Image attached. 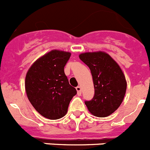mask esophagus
<instances>
[{
    "label": "esophagus",
    "instance_id": "1",
    "mask_svg": "<svg viewBox=\"0 0 150 150\" xmlns=\"http://www.w3.org/2000/svg\"><path fill=\"white\" fill-rule=\"evenodd\" d=\"M76 90H77V92H78V96L81 95V87L78 86V87H76Z\"/></svg>",
    "mask_w": 150,
    "mask_h": 150
}]
</instances>
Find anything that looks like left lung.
I'll return each instance as SVG.
<instances>
[{"instance_id": "1", "label": "left lung", "mask_w": 150, "mask_h": 150, "mask_svg": "<svg viewBox=\"0 0 150 150\" xmlns=\"http://www.w3.org/2000/svg\"><path fill=\"white\" fill-rule=\"evenodd\" d=\"M79 57L90 68L95 90L93 98L85 101V105L96 117L110 115L120 107L126 91L127 83L122 69L105 52H87Z\"/></svg>"}]
</instances>
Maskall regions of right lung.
<instances>
[{
	"instance_id": "1",
	"label": "right lung",
	"mask_w": 150,
	"mask_h": 150,
	"mask_svg": "<svg viewBox=\"0 0 150 150\" xmlns=\"http://www.w3.org/2000/svg\"><path fill=\"white\" fill-rule=\"evenodd\" d=\"M70 56L69 52L53 50L36 60L26 75L25 90L30 102L49 120L64 117L77 93L64 72Z\"/></svg>"
}]
</instances>
